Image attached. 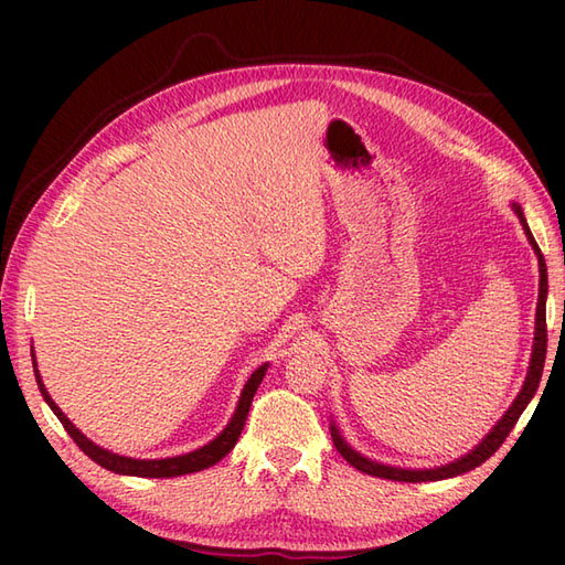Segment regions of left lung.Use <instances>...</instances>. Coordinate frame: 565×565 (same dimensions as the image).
Instances as JSON below:
<instances>
[{
	"mask_svg": "<svg viewBox=\"0 0 565 565\" xmlns=\"http://www.w3.org/2000/svg\"><path fill=\"white\" fill-rule=\"evenodd\" d=\"M514 209H518V215H520V221L524 225V231H526V235H530V243L534 245V252L539 255V274H542V276H539V303H536V332H534L532 364H530V374H526V381H524V386H522V391L518 395V401L512 403V407H510L505 415H502V419L493 427V431H490V435L481 444H478V447L471 454H466V456H461L459 461L447 463V466L425 468V471H405V468H393V466H383V463H376V461H369V459H364L362 454H356L354 449L347 447V441L340 437V431L332 427L334 449H338L347 459V463L354 466L356 471L369 473V476H376V478H386V481H403V483L441 481V478H451V476H459V473L471 471V468L488 461L490 456H493L502 447V441L508 439L512 427L518 425V419L524 413V407L530 405V401L534 398V393L539 388V381H542L544 359H546V289H548V281H546V262H544L542 249H539V245L534 243V237L530 233V227H526V221H524L520 206H514Z\"/></svg>",
	"mask_w": 565,
	"mask_h": 565,
	"instance_id": "left-lung-1",
	"label": "left lung"
}]
</instances>
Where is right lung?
Wrapping results in <instances>:
<instances>
[{
	"mask_svg": "<svg viewBox=\"0 0 565 565\" xmlns=\"http://www.w3.org/2000/svg\"><path fill=\"white\" fill-rule=\"evenodd\" d=\"M264 371H267V364L259 366L255 374L249 376V381L245 383L243 395H239V403H237V411L231 419V425H227L218 437H215L206 447H201L191 454L184 456H172V459H154V461H142V459H128V456H118L106 451L97 444L89 441L87 437L82 435V431L70 423V419L63 415V411L53 403L51 395H47L43 381L39 376V369H35V359H33V374H35V383H39V388L43 393L45 403L51 405V411L57 415L60 423H63L67 435L75 439L77 447L89 456L92 461H97L106 471H114V473H121V476H140V478H174V476H186V473H196L203 471V468H209L213 463H218L225 454H231V449L237 444L239 439V431L245 427V419L249 413V405L252 398H255V393L259 388V383L264 379Z\"/></svg>",
	"mask_w": 565,
	"mask_h": 565,
	"instance_id": "obj_1",
	"label": "right lung"
}]
</instances>
